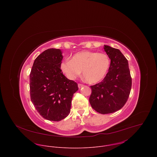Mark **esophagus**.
Masks as SVG:
<instances>
[{
	"label": "esophagus",
	"mask_w": 157,
	"mask_h": 157,
	"mask_svg": "<svg viewBox=\"0 0 157 157\" xmlns=\"http://www.w3.org/2000/svg\"><path fill=\"white\" fill-rule=\"evenodd\" d=\"M83 86H84V84H78V87L79 88H81V87H82Z\"/></svg>",
	"instance_id": "obj_1"
}]
</instances>
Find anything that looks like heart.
Wrapping results in <instances>:
<instances>
[{"label":"heart","mask_w":157,"mask_h":157,"mask_svg":"<svg viewBox=\"0 0 157 157\" xmlns=\"http://www.w3.org/2000/svg\"><path fill=\"white\" fill-rule=\"evenodd\" d=\"M110 66L109 57L104 53L84 51L76 53L70 59L61 64L62 71L69 79H74L82 75L90 84L97 83L105 76Z\"/></svg>","instance_id":"b5f03b06"}]
</instances>
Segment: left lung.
Masks as SVG:
<instances>
[{"instance_id": "obj_1", "label": "left lung", "mask_w": 157, "mask_h": 157, "mask_svg": "<svg viewBox=\"0 0 157 157\" xmlns=\"http://www.w3.org/2000/svg\"><path fill=\"white\" fill-rule=\"evenodd\" d=\"M104 51L110 59L108 73L103 80L91 86L89 102L102 114L120 110L128 98L132 78L127 59L118 49L104 45Z\"/></svg>"}]
</instances>
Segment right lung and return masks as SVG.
Wrapping results in <instances>:
<instances>
[{
    "label": "right lung",
    "instance_id": "obj_1",
    "mask_svg": "<svg viewBox=\"0 0 157 157\" xmlns=\"http://www.w3.org/2000/svg\"><path fill=\"white\" fill-rule=\"evenodd\" d=\"M63 59L59 49L50 48L35 59L30 74L31 101L44 119L60 121L70 113L78 84L70 80L61 70Z\"/></svg>",
    "mask_w": 157,
    "mask_h": 157
}]
</instances>
